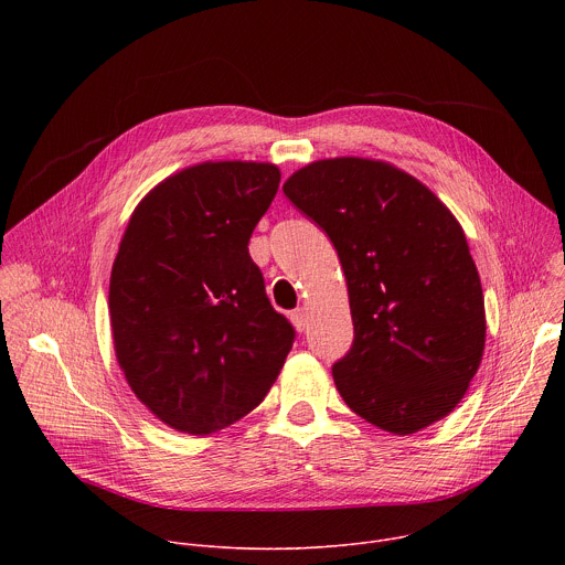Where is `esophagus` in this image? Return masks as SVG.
I'll return each mask as SVG.
<instances>
[{
  "label": "esophagus",
  "mask_w": 565,
  "mask_h": 565,
  "mask_svg": "<svg viewBox=\"0 0 565 565\" xmlns=\"http://www.w3.org/2000/svg\"><path fill=\"white\" fill-rule=\"evenodd\" d=\"M290 321H292V327L301 333V331L306 329V310H303V308L292 310V312H290Z\"/></svg>",
  "instance_id": "obj_1"
}]
</instances>
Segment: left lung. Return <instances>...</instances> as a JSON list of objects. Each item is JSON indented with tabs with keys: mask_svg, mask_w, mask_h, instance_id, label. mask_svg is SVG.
I'll list each match as a JSON object with an SVG mask.
<instances>
[{
	"mask_svg": "<svg viewBox=\"0 0 565 565\" xmlns=\"http://www.w3.org/2000/svg\"><path fill=\"white\" fill-rule=\"evenodd\" d=\"M284 194L338 250L355 340L333 366L351 412L395 434L449 416L486 351V299L465 232L416 177L384 160L308 163Z\"/></svg>",
	"mask_w": 565,
	"mask_h": 565,
	"instance_id": "1",
	"label": "left lung"
}]
</instances>
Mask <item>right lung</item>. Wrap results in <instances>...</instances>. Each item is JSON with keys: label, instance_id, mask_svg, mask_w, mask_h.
<instances>
[{"label": "right lung", "instance_id": "add662e5", "mask_svg": "<svg viewBox=\"0 0 565 565\" xmlns=\"http://www.w3.org/2000/svg\"><path fill=\"white\" fill-rule=\"evenodd\" d=\"M281 172L257 160H205L131 212L109 279L116 360L168 427L212 436L275 384L295 331L250 259L255 225Z\"/></svg>", "mask_w": 565, "mask_h": 565}]
</instances>
